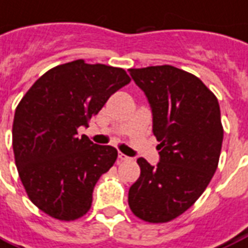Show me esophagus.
<instances>
[{
  "instance_id": "1",
  "label": "esophagus",
  "mask_w": 248,
  "mask_h": 248,
  "mask_svg": "<svg viewBox=\"0 0 248 248\" xmlns=\"http://www.w3.org/2000/svg\"><path fill=\"white\" fill-rule=\"evenodd\" d=\"M129 157H126L125 154H123V153H119V161H128Z\"/></svg>"
}]
</instances>
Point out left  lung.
<instances>
[{
  "label": "left lung",
  "instance_id": "left-lung-1",
  "mask_svg": "<svg viewBox=\"0 0 248 248\" xmlns=\"http://www.w3.org/2000/svg\"><path fill=\"white\" fill-rule=\"evenodd\" d=\"M152 107L159 162L139 158L128 204L146 222L176 218L195 204L218 166L223 128L216 95L200 78L171 65L129 69Z\"/></svg>",
  "mask_w": 248,
  "mask_h": 248
}]
</instances>
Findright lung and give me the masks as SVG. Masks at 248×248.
Masks as SVG:
<instances>
[{
  "label": "right lung",
  "instance_id": "right-lung-1",
  "mask_svg": "<svg viewBox=\"0 0 248 248\" xmlns=\"http://www.w3.org/2000/svg\"><path fill=\"white\" fill-rule=\"evenodd\" d=\"M131 82L122 68L76 60L44 73L16 106L13 150L30 200L60 221L86 215L117 150L78 136L108 98Z\"/></svg>",
  "mask_w": 248,
  "mask_h": 248
}]
</instances>
